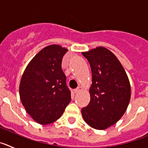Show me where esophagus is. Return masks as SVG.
<instances>
[{
    "label": "esophagus",
    "mask_w": 148,
    "mask_h": 148,
    "mask_svg": "<svg viewBox=\"0 0 148 148\" xmlns=\"http://www.w3.org/2000/svg\"><path fill=\"white\" fill-rule=\"evenodd\" d=\"M82 90V87H81V86H79V87H78L76 89L74 90V92H75V93H78V92H80Z\"/></svg>",
    "instance_id": "1"
}]
</instances>
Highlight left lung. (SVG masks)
Listing matches in <instances>:
<instances>
[{"mask_svg": "<svg viewBox=\"0 0 148 148\" xmlns=\"http://www.w3.org/2000/svg\"><path fill=\"white\" fill-rule=\"evenodd\" d=\"M92 71L90 101L82 109L84 120L91 127L104 130L125 113L130 99V84L116 56L103 47L84 52Z\"/></svg>", "mask_w": 148, "mask_h": 148, "instance_id": "1", "label": "left lung"}]
</instances>
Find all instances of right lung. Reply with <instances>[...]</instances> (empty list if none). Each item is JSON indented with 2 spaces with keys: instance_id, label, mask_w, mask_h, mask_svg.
I'll list each match as a JSON object with an SVG mask.
<instances>
[{
  "instance_id": "add662e5",
  "label": "right lung",
  "mask_w": 148,
  "mask_h": 148,
  "mask_svg": "<svg viewBox=\"0 0 148 148\" xmlns=\"http://www.w3.org/2000/svg\"><path fill=\"white\" fill-rule=\"evenodd\" d=\"M67 49L57 44L42 49L23 72L19 86L21 103L34 121L48 125L58 120L71 101L61 70Z\"/></svg>"
}]
</instances>
